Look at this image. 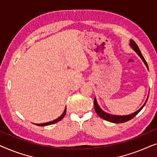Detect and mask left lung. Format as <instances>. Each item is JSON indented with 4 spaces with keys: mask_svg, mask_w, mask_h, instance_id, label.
<instances>
[{
    "mask_svg": "<svg viewBox=\"0 0 157 157\" xmlns=\"http://www.w3.org/2000/svg\"><path fill=\"white\" fill-rule=\"evenodd\" d=\"M130 46H132V48L134 49L135 51H136L137 54H138L139 56H140V58H141V59H142V61H144V63H145L146 66H147V68H148V64L147 63V61H146L145 59H144V58L143 55L141 54V53L140 50H139L138 46H137V44H136V43H135V41H134V40H130ZM148 97H149V96H148ZM147 100H148V98H147V101H145L144 104L143 106H141V108L139 109L138 111H136V112L132 113V114L126 115V116L111 115V114H109V113H107L106 112H104V111H103V110H101L100 107L98 106L97 102H96V98H94V109H95L96 112L98 114V117H101L103 119L106 120V121H110V122H113V123H117V124H119V123H124V122L129 121V120L133 119V118H134L136 114H138V113L139 112V111H140L141 109H143V107L145 106V104H146V103H147Z\"/></svg>",
    "mask_w": 157,
    "mask_h": 157,
    "instance_id": "8db88e82",
    "label": "left lung"
}]
</instances>
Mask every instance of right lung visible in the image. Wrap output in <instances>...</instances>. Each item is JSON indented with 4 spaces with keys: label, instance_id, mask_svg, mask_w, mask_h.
Instances as JSON below:
<instances>
[{
    "label": "right lung",
    "instance_id": "right-lung-1",
    "mask_svg": "<svg viewBox=\"0 0 157 157\" xmlns=\"http://www.w3.org/2000/svg\"><path fill=\"white\" fill-rule=\"evenodd\" d=\"M66 108L65 109V110H64V111H63V114H62L61 117H60L59 118H58L57 119H56V120H53V121H50V122H48V123H44V124H36V125H37V126H47V125H51V124H55V123H56V122H58V121H61V120L63 119V118L64 117V116H65V114H66Z\"/></svg>",
    "mask_w": 157,
    "mask_h": 157
}]
</instances>
